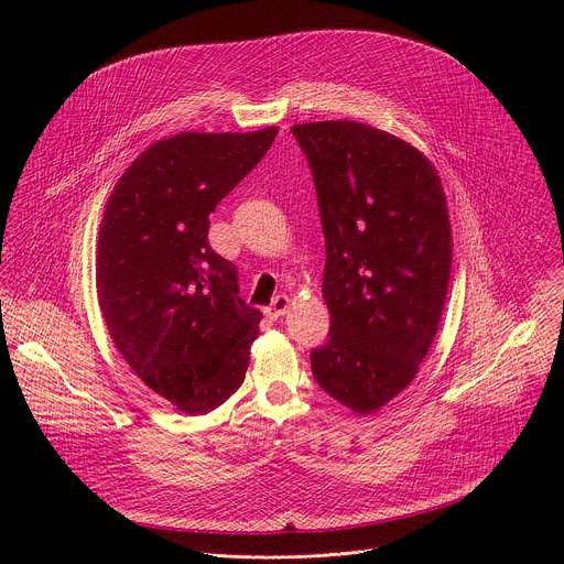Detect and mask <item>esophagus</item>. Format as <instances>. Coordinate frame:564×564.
Returning <instances> with one entry per match:
<instances>
[{
  "label": "esophagus",
  "instance_id": "obj_1",
  "mask_svg": "<svg viewBox=\"0 0 564 564\" xmlns=\"http://www.w3.org/2000/svg\"><path fill=\"white\" fill-rule=\"evenodd\" d=\"M288 307H290V299H288L285 294H279V296H274V301L265 307V314H268L270 318H281V316L288 312Z\"/></svg>",
  "mask_w": 564,
  "mask_h": 564
}]
</instances>
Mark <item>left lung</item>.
I'll list each match as a JSON object with an SVG mask.
<instances>
[{
	"mask_svg": "<svg viewBox=\"0 0 564 564\" xmlns=\"http://www.w3.org/2000/svg\"><path fill=\"white\" fill-rule=\"evenodd\" d=\"M326 236V346L312 375L359 415L404 390L446 303L451 225L435 167L409 142L352 120L292 127Z\"/></svg>",
	"mask_w": 564,
	"mask_h": 564,
	"instance_id": "left-lung-1",
	"label": "left lung"
}]
</instances>
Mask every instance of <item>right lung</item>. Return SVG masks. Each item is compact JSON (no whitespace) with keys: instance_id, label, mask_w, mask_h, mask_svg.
Returning <instances> with one entry per match:
<instances>
[{"instance_id":"1","label":"right lung","mask_w":564,"mask_h":564,"mask_svg":"<svg viewBox=\"0 0 564 564\" xmlns=\"http://www.w3.org/2000/svg\"><path fill=\"white\" fill-rule=\"evenodd\" d=\"M279 129L178 133L116 183L98 236L96 285L109 335L163 399L205 415L246 379L261 312L209 243V214L268 153Z\"/></svg>"}]
</instances>
